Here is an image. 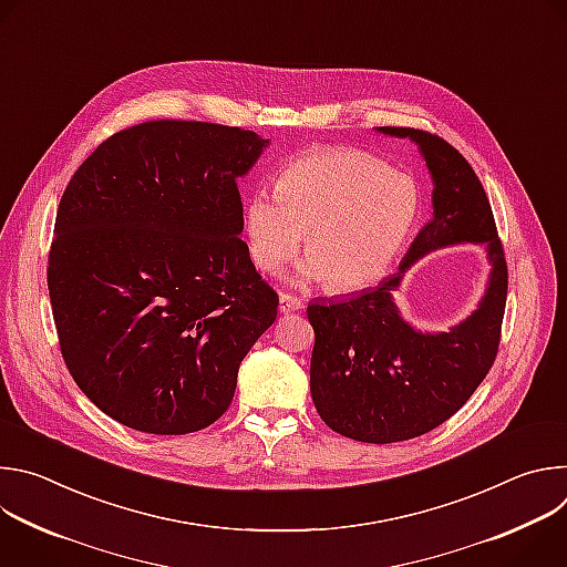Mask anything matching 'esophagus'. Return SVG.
I'll return each mask as SVG.
<instances>
[{
	"mask_svg": "<svg viewBox=\"0 0 567 567\" xmlns=\"http://www.w3.org/2000/svg\"><path fill=\"white\" fill-rule=\"evenodd\" d=\"M278 309H280L282 313H291V311H298V309H302V298H298V296H291V293H285V291H280V302H278Z\"/></svg>",
	"mask_w": 567,
	"mask_h": 567,
	"instance_id": "1",
	"label": "esophagus"
}]
</instances>
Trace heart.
Masks as SVG:
<instances>
[{"label":"heart","mask_w":567,"mask_h":567,"mask_svg":"<svg viewBox=\"0 0 567 567\" xmlns=\"http://www.w3.org/2000/svg\"><path fill=\"white\" fill-rule=\"evenodd\" d=\"M415 184L354 147H320L293 156L276 190L258 188L247 204L251 260L276 271L302 241L307 265L296 280H326L334 291L374 285L396 260L415 226Z\"/></svg>","instance_id":"1"}]
</instances>
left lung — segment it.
I'll return each instance as SVG.
<instances>
[{"label": "left lung", "instance_id": "obj_1", "mask_svg": "<svg viewBox=\"0 0 567 567\" xmlns=\"http://www.w3.org/2000/svg\"><path fill=\"white\" fill-rule=\"evenodd\" d=\"M411 138L433 177V219L394 276L352 298L313 300L309 368L313 406L332 431L368 444L420 437L455 415L492 370L507 302V262L492 204L468 161L442 136L377 127ZM462 240L488 247L493 276L478 309L449 333L426 336L398 316L391 293L422 255Z\"/></svg>", "mask_w": 567, "mask_h": 567}]
</instances>
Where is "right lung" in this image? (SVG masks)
I'll return each instance as SVG.
<instances>
[{"label": "right lung", "mask_w": 567, "mask_h": 567, "mask_svg": "<svg viewBox=\"0 0 567 567\" xmlns=\"http://www.w3.org/2000/svg\"><path fill=\"white\" fill-rule=\"evenodd\" d=\"M267 143L217 123H138L103 141L60 199L47 267L60 352L127 429L210 426L274 326L278 293L239 239L237 190Z\"/></svg>", "instance_id": "add662e5"}]
</instances>
